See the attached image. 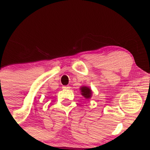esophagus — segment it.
<instances>
[{
    "label": "esophagus",
    "instance_id": "34e87169",
    "mask_svg": "<svg viewBox=\"0 0 150 150\" xmlns=\"http://www.w3.org/2000/svg\"><path fill=\"white\" fill-rule=\"evenodd\" d=\"M70 87L69 86H63V89H70Z\"/></svg>",
    "mask_w": 150,
    "mask_h": 150
}]
</instances>
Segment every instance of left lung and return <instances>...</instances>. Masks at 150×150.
I'll return each instance as SVG.
<instances>
[{"instance_id":"obj_1","label":"left lung","mask_w":150,"mask_h":150,"mask_svg":"<svg viewBox=\"0 0 150 150\" xmlns=\"http://www.w3.org/2000/svg\"><path fill=\"white\" fill-rule=\"evenodd\" d=\"M80 93L85 99H89L92 96V90L88 86H82L80 88Z\"/></svg>"}]
</instances>
